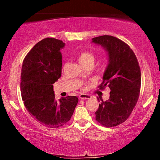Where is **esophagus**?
Segmentation results:
<instances>
[{
  "label": "esophagus",
  "mask_w": 160,
  "mask_h": 160,
  "mask_svg": "<svg viewBox=\"0 0 160 160\" xmlns=\"http://www.w3.org/2000/svg\"><path fill=\"white\" fill-rule=\"evenodd\" d=\"M79 98L80 99H89L91 98V96L86 94H80L79 95Z\"/></svg>",
  "instance_id": "esophagus-1"
}]
</instances>
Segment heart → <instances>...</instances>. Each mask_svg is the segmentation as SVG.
<instances>
[{"label": "heart", "instance_id": "obj_1", "mask_svg": "<svg viewBox=\"0 0 160 160\" xmlns=\"http://www.w3.org/2000/svg\"><path fill=\"white\" fill-rule=\"evenodd\" d=\"M94 56L89 52L83 51V52H81L80 53V55H79V62H80V65L82 66L89 62H94Z\"/></svg>", "mask_w": 160, "mask_h": 160}]
</instances>
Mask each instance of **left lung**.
Wrapping results in <instances>:
<instances>
[{
  "instance_id": "left-lung-1",
  "label": "left lung",
  "mask_w": 160,
  "mask_h": 160,
  "mask_svg": "<svg viewBox=\"0 0 160 160\" xmlns=\"http://www.w3.org/2000/svg\"><path fill=\"white\" fill-rule=\"evenodd\" d=\"M92 43L102 46L108 53L109 63L99 87L111 89L109 100L102 101L95 113V120L106 127H113L127 120L136 105L141 82L140 66L129 46L115 37H96Z\"/></svg>"
}]
</instances>
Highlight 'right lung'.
I'll list each match as a JSON object with an SVG mask.
<instances>
[{
	"label": "right lung",
	"mask_w": 160,
	"mask_h": 160,
	"mask_svg": "<svg viewBox=\"0 0 160 160\" xmlns=\"http://www.w3.org/2000/svg\"><path fill=\"white\" fill-rule=\"evenodd\" d=\"M62 40L47 38L36 43L23 60L21 95L28 113L47 128H59L72 117L78 103L77 96L57 102L53 83L62 75Z\"/></svg>",
	"instance_id": "1"
}]
</instances>
